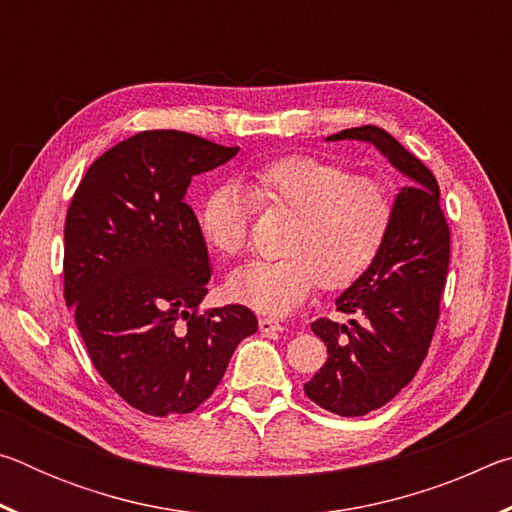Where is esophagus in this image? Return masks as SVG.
<instances>
[{
    "mask_svg": "<svg viewBox=\"0 0 512 512\" xmlns=\"http://www.w3.org/2000/svg\"><path fill=\"white\" fill-rule=\"evenodd\" d=\"M284 325L280 323V320L275 318H259V332L264 334H275V332H282Z\"/></svg>",
    "mask_w": 512,
    "mask_h": 512,
    "instance_id": "esophagus-1",
    "label": "esophagus"
}]
</instances>
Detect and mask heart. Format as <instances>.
I'll return each mask as SVG.
<instances>
[{
    "label": "heart",
    "instance_id": "1",
    "mask_svg": "<svg viewBox=\"0 0 512 512\" xmlns=\"http://www.w3.org/2000/svg\"><path fill=\"white\" fill-rule=\"evenodd\" d=\"M248 191L257 203L298 214L284 246L287 257L255 259L230 277L232 296L271 316L289 314L318 284L345 289L357 282L377 259L393 221V201L379 180L350 176L341 164L316 155L259 164L248 173ZM249 195L225 183L203 203V237L225 257L248 244L255 212Z\"/></svg>",
    "mask_w": 512,
    "mask_h": 512
}]
</instances>
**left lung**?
Segmentation results:
<instances>
[{"instance_id":"obj_1","label":"left lung","mask_w":512,"mask_h":512,"mask_svg":"<svg viewBox=\"0 0 512 512\" xmlns=\"http://www.w3.org/2000/svg\"><path fill=\"white\" fill-rule=\"evenodd\" d=\"M341 140L372 144L409 178L395 196L377 259L336 298V309L354 318L348 325L329 318L311 323L327 345V361L305 393L327 411L357 418L391 402L427 357L449 268V228L433 173L393 135L359 126L327 137Z\"/></svg>"}]
</instances>
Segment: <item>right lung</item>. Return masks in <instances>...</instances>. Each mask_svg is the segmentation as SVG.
Returning a JSON list of instances; mask_svg holds the SVG:
<instances>
[{"mask_svg":"<svg viewBox=\"0 0 512 512\" xmlns=\"http://www.w3.org/2000/svg\"><path fill=\"white\" fill-rule=\"evenodd\" d=\"M237 153L183 131L137 133L92 162L67 210V307L99 375L158 418L198 409L257 332L244 305L198 314L212 271L185 203L194 176Z\"/></svg>","mask_w":512,"mask_h":512,"instance_id":"right-lung-1","label":"right lung"}]
</instances>
